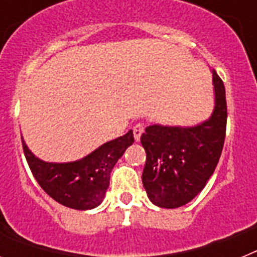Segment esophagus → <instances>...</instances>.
Instances as JSON below:
<instances>
[{"mask_svg":"<svg viewBox=\"0 0 257 257\" xmlns=\"http://www.w3.org/2000/svg\"><path fill=\"white\" fill-rule=\"evenodd\" d=\"M134 131V138H135L136 142H139L140 138H142L143 133H144V124L143 123H138L133 127Z\"/></svg>","mask_w":257,"mask_h":257,"instance_id":"esophagus-1","label":"esophagus"}]
</instances>
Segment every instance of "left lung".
Returning <instances> with one entry per match:
<instances>
[{"label": "left lung", "mask_w": 257, "mask_h": 257, "mask_svg": "<svg viewBox=\"0 0 257 257\" xmlns=\"http://www.w3.org/2000/svg\"><path fill=\"white\" fill-rule=\"evenodd\" d=\"M213 109L193 126L154 123L142 135L147 153L143 185L153 205L176 208L187 205L206 187L221 156L226 130L224 83L213 69Z\"/></svg>", "instance_id": "obj_1"}]
</instances>
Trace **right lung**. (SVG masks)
Here are the masks:
<instances>
[{
  "instance_id": "add662e5",
  "label": "right lung",
  "mask_w": 257,
  "mask_h": 257,
  "mask_svg": "<svg viewBox=\"0 0 257 257\" xmlns=\"http://www.w3.org/2000/svg\"><path fill=\"white\" fill-rule=\"evenodd\" d=\"M23 149L40 187L60 205L74 210H92L103 202L117 161L134 143L130 130L104 143L90 154L73 162H46L32 153L22 136Z\"/></svg>"
}]
</instances>
